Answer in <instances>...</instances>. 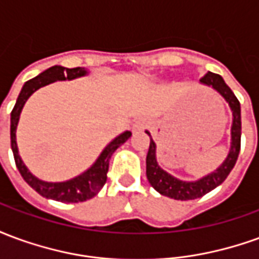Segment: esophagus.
<instances>
[{"label":"esophagus","instance_id":"esophagus-1","mask_svg":"<svg viewBox=\"0 0 259 259\" xmlns=\"http://www.w3.org/2000/svg\"><path fill=\"white\" fill-rule=\"evenodd\" d=\"M144 129H147V122L144 119H140V120H137L135 124H133V127H132V132L133 133H140Z\"/></svg>","mask_w":259,"mask_h":259}]
</instances>
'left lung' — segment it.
<instances>
[{
	"mask_svg": "<svg viewBox=\"0 0 259 259\" xmlns=\"http://www.w3.org/2000/svg\"><path fill=\"white\" fill-rule=\"evenodd\" d=\"M201 84L208 85L221 94L225 101L229 104V108L232 111V127H230V148H229L228 157L225 158L219 168H217L211 174L202 176L200 179L187 182L175 178L166 170H163L157 161V144L152 140L150 132L146 130V133L150 136V148L147 154V179L150 185L159 193L170 198L180 201L194 200L200 198L206 193L213 190L215 187L223 183V180L228 178L230 170L233 169L234 163L237 161L240 152V139H241V111H240V102L230 90L222 76L217 73H208L200 80Z\"/></svg>",
	"mask_w": 259,
	"mask_h": 259,
	"instance_id": "obj_1",
	"label": "left lung"
}]
</instances>
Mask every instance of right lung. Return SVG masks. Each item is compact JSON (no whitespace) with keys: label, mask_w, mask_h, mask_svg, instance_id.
Masks as SVG:
<instances>
[{"label":"right lung","mask_w":259,"mask_h":259,"mask_svg":"<svg viewBox=\"0 0 259 259\" xmlns=\"http://www.w3.org/2000/svg\"><path fill=\"white\" fill-rule=\"evenodd\" d=\"M87 74H89V70L85 68L69 69L59 66V65L51 66L47 70L41 72L38 76L26 81L20 90L14 109L11 112V147H12V152H14L16 168L19 169L22 178L31 189H34L38 194L46 198H50V200L61 201V202H83V201L90 200L94 195L98 194V191L101 190L107 182L108 166H109V159L112 157V154L116 151L118 147L129 140V137L132 136V132L129 130L116 136L102 150L101 154L96 159V162L73 179L65 180V182H46V180L36 178L27 169V166L20 158L18 143H16V129H18V123H19L20 112L25 107L26 101L30 98L33 93H36L38 89H41L44 85L51 84L58 80L62 81V80L77 79V77H83Z\"/></svg>","instance_id":"1"}]
</instances>
